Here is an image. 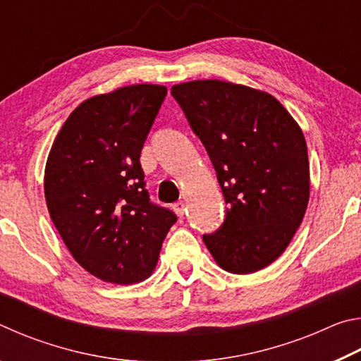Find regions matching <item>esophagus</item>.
Masks as SVG:
<instances>
[{
    "label": "esophagus",
    "mask_w": 361,
    "mask_h": 361,
    "mask_svg": "<svg viewBox=\"0 0 361 361\" xmlns=\"http://www.w3.org/2000/svg\"><path fill=\"white\" fill-rule=\"evenodd\" d=\"M173 210H175L176 215H178L180 218H183V216H185L186 207H185V204H183V202H176V204H173Z\"/></svg>",
    "instance_id": "esophagus-1"
}]
</instances>
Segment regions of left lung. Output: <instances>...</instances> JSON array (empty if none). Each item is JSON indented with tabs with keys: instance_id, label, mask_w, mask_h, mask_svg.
Instances as JSON below:
<instances>
[{
	"instance_id": "left-lung-1",
	"label": "left lung",
	"mask_w": 361,
	"mask_h": 361,
	"mask_svg": "<svg viewBox=\"0 0 361 361\" xmlns=\"http://www.w3.org/2000/svg\"><path fill=\"white\" fill-rule=\"evenodd\" d=\"M215 167L223 224L204 243L224 271L252 274L288 247L309 202L307 145L282 103L247 85L207 79L172 87Z\"/></svg>"
}]
</instances>
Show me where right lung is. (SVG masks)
Instances as JSON below:
<instances>
[{
  "instance_id": "obj_1",
  "label": "right lung",
  "mask_w": 361,
  "mask_h": 361,
  "mask_svg": "<svg viewBox=\"0 0 361 361\" xmlns=\"http://www.w3.org/2000/svg\"><path fill=\"white\" fill-rule=\"evenodd\" d=\"M167 89L137 84L82 102L49 152L46 202L79 264L129 285L154 269L176 215L151 202L140 164Z\"/></svg>"
}]
</instances>
